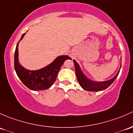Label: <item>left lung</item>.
<instances>
[{"instance_id": "1", "label": "left lung", "mask_w": 133, "mask_h": 133, "mask_svg": "<svg viewBox=\"0 0 133 133\" xmlns=\"http://www.w3.org/2000/svg\"><path fill=\"white\" fill-rule=\"evenodd\" d=\"M73 61L75 65V70H76L77 79L78 82H79V84H80L81 87L83 88L84 90H87V91H99L105 90V89L109 87L114 82V81L115 80L116 78L117 77L118 75L119 72H120V70H119L117 74V75L108 81L102 82L94 81H91L90 79H88L87 77L84 76L83 72H82V70L80 68V66L78 65L77 63L75 60H73ZM120 67H121V66H120Z\"/></svg>"}]
</instances>
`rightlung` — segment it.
I'll list each match as a JSON object with an SVG mask.
<instances>
[{"mask_svg": "<svg viewBox=\"0 0 133 133\" xmlns=\"http://www.w3.org/2000/svg\"><path fill=\"white\" fill-rule=\"evenodd\" d=\"M25 35V33L23 34L20 40ZM19 42L16 46L14 59L15 70L19 79L24 85L31 90L38 91L49 89L55 82L61 66L65 60L70 59V57L68 56H60L44 68L38 70H29L19 63L18 50Z\"/></svg>", "mask_w": 133, "mask_h": 133, "instance_id": "add662e5", "label": "right lung"}]
</instances>
